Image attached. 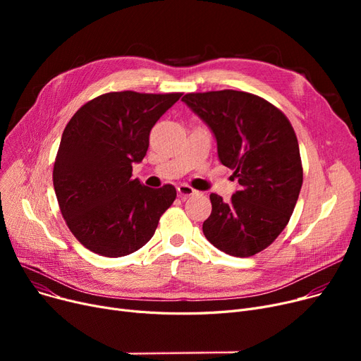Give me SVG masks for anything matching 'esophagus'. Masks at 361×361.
<instances>
[{
    "mask_svg": "<svg viewBox=\"0 0 361 361\" xmlns=\"http://www.w3.org/2000/svg\"><path fill=\"white\" fill-rule=\"evenodd\" d=\"M177 193H178V196H181V197H187V196L196 195L197 192L195 190L193 187L188 185V184H180V185L177 187Z\"/></svg>",
    "mask_w": 361,
    "mask_h": 361,
    "instance_id": "obj_1",
    "label": "esophagus"
}]
</instances>
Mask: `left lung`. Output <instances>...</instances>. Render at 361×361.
Instances as JSON below:
<instances>
[{
    "instance_id": "8db88e82",
    "label": "left lung",
    "mask_w": 361,
    "mask_h": 361,
    "mask_svg": "<svg viewBox=\"0 0 361 361\" xmlns=\"http://www.w3.org/2000/svg\"><path fill=\"white\" fill-rule=\"evenodd\" d=\"M211 128L218 158L234 171L240 188L224 202L212 193L203 234L221 252L253 256L282 233L302 184L300 149L283 114L240 90L187 93L181 99Z\"/></svg>"
}]
</instances>
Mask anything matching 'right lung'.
Returning <instances> with one entry per match:
<instances>
[{"mask_svg":"<svg viewBox=\"0 0 361 361\" xmlns=\"http://www.w3.org/2000/svg\"><path fill=\"white\" fill-rule=\"evenodd\" d=\"M180 98L111 92L85 104L66 126L54 190L70 231L90 252L121 257L139 250L176 200L174 185L146 187L131 171L146 155L152 127Z\"/></svg>","mask_w":361,"mask_h":361,"instance_id":"1","label":"right lung"}]
</instances>
